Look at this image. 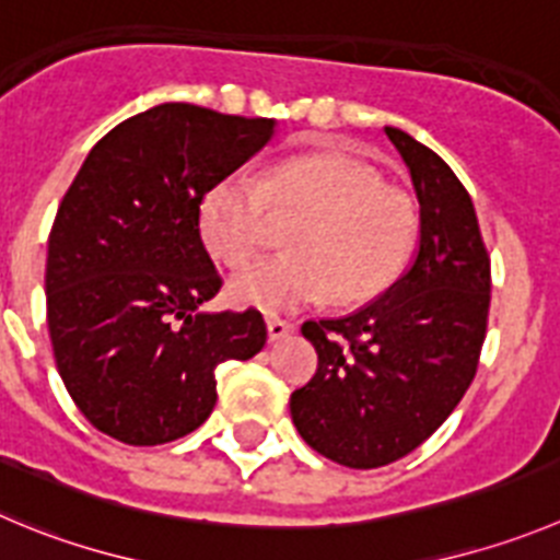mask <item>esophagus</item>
Wrapping results in <instances>:
<instances>
[{
	"label": "esophagus",
	"instance_id": "34e87169",
	"mask_svg": "<svg viewBox=\"0 0 560 560\" xmlns=\"http://www.w3.org/2000/svg\"><path fill=\"white\" fill-rule=\"evenodd\" d=\"M292 331H295V323L284 320V317H276V315L268 317V334H270V339H273V342L290 337Z\"/></svg>",
	"mask_w": 560,
	"mask_h": 560
}]
</instances>
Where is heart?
<instances>
[{"mask_svg":"<svg viewBox=\"0 0 560 560\" xmlns=\"http://www.w3.org/2000/svg\"><path fill=\"white\" fill-rule=\"evenodd\" d=\"M273 218H298L287 232L290 254L232 279L234 301L270 312L315 304L328 290L342 304L378 295L404 268L417 229L409 192L345 154L292 156L265 182L229 174L198 207L203 243L229 268L268 245Z\"/></svg>","mask_w":560,"mask_h":560,"instance_id":"obj_1","label":"heart"}]
</instances>
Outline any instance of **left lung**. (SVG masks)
<instances>
[{
	"mask_svg": "<svg viewBox=\"0 0 560 560\" xmlns=\"http://www.w3.org/2000/svg\"><path fill=\"white\" fill-rule=\"evenodd\" d=\"M384 135L420 201L417 254L364 310L301 326L317 373L290 398L306 445L351 469L409 456L451 417L478 370L492 301V262L467 187L411 135Z\"/></svg>",
	"mask_w": 560,
	"mask_h": 560,
	"instance_id": "1",
	"label": "left lung"
}]
</instances>
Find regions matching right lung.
<instances>
[{"instance_id":"right-lung-1","label":"right lung","mask_w":560,"mask_h":560,"mask_svg":"<svg viewBox=\"0 0 560 560\" xmlns=\"http://www.w3.org/2000/svg\"><path fill=\"white\" fill-rule=\"evenodd\" d=\"M273 135V118L160 104L109 129L62 196L46 256L51 351L77 409L124 445L196 431L218 364L265 348L256 310L201 312L223 279L198 207Z\"/></svg>"}]
</instances>
